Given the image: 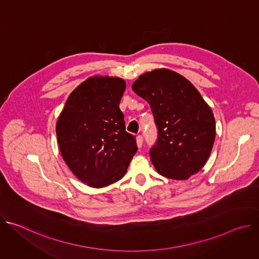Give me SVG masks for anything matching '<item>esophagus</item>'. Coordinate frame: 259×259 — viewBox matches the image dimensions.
<instances>
[{
    "mask_svg": "<svg viewBox=\"0 0 259 259\" xmlns=\"http://www.w3.org/2000/svg\"><path fill=\"white\" fill-rule=\"evenodd\" d=\"M136 141H137V145L138 147H141L142 146V143H143V137L141 135H138L136 137Z\"/></svg>",
    "mask_w": 259,
    "mask_h": 259,
    "instance_id": "obj_1",
    "label": "esophagus"
}]
</instances>
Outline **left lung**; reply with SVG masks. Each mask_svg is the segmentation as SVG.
Returning <instances> with one entry per match:
<instances>
[{
  "label": "left lung",
  "mask_w": 259,
  "mask_h": 259,
  "mask_svg": "<svg viewBox=\"0 0 259 259\" xmlns=\"http://www.w3.org/2000/svg\"><path fill=\"white\" fill-rule=\"evenodd\" d=\"M132 90L151 105L158 139L150 151L157 172L184 180L206 164L215 139V119L196 87L179 73L158 68L133 83Z\"/></svg>",
  "instance_id": "obj_1"
}]
</instances>
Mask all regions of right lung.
I'll list each match as a JSON object with an SVG mask.
<instances>
[{"mask_svg":"<svg viewBox=\"0 0 259 259\" xmlns=\"http://www.w3.org/2000/svg\"><path fill=\"white\" fill-rule=\"evenodd\" d=\"M125 89L121 78L91 77L70 93L57 120L62 158L89 187L100 189L120 180L137 152L119 106Z\"/></svg>","mask_w":259,"mask_h":259,"instance_id":"add662e5","label":"right lung"}]
</instances>
